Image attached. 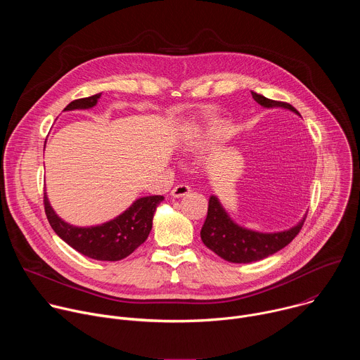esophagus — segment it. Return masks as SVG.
<instances>
[{
	"label": "esophagus",
	"mask_w": 360,
	"mask_h": 360,
	"mask_svg": "<svg viewBox=\"0 0 360 360\" xmlns=\"http://www.w3.org/2000/svg\"><path fill=\"white\" fill-rule=\"evenodd\" d=\"M189 192H191V188H189L188 185H185V184H181V185H176V186L171 191V195H172L174 198H181V196L188 195Z\"/></svg>",
	"instance_id": "esophagus-1"
}]
</instances>
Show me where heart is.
<instances>
[{"label": "heart", "instance_id": "1", "mask_svg": "<svg viewBox=\"0 0 360 360\" xmlns=\"http://www.w3.org/2000/svg\"><path fill=\"white\" fill-rule=\"evenodd\" d=\"M222 124L218 121H210L207 124L186 122L181 128V143L184 148H199L210 143L217 135L222 134Z\"/></svg>", "mask_w": 360, "mask_h": 360}]
</instances>
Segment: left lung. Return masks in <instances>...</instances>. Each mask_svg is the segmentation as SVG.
<instances>
[{
    "label": "left lung",
    "mask_w": 360,
    "mask_h": 360,
    "mask_svg": "<svg viewBox=\"0 0 360 360\" xmlns=\"http://www.w3.org/2000/svg\"><path fill=\"white\" fill-rule=\"evenodd\" d=\"M252 98L265 108H285L296 115L300 114L286 102L269 99L261 94L250 91ZM306 215L292 226L290 229L281 232H258L245 226L238 225L225 211L219 199L212 195L210 198L208 215L200 229V239L205 246L215 252L222 259L232 264H249L268 258L276 253L288 243L302 229Z\"/></svg>",
    "instance_id": "left-lung-1"
}]
</instances>
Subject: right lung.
Segmentation results:
<instances>
[{
	"mask_svg": "<svg viewBox=\"0 0 360 360\" xmlns=\"http://www.w3.org/2000/svg\"><path fill=\"white\" fill-rule=\"evenodd\" d=\"M101 94L75 99L64 111L89 110L96 105ZM164 200L161 195L138 198L131 207L117 218L96 226H74L63 221L51 207L44 192V207L48 222L54 232L79 253L96 261H121L142 245L150 229L153 214Z\"/></svg>",
	"mask_w": 360,
	"mask_h": 360,
	"instance_id": "obj_1",
	"label": "right lung"
}]
</instances>
